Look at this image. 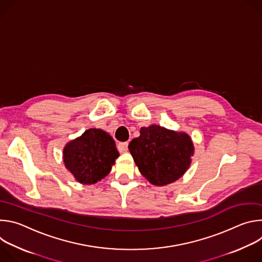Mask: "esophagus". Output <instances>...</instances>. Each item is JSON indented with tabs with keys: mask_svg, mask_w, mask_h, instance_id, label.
Instances as JSON below:
<instances>
[{
	"mask_svg": "<svg viewBox=\"0 0 262 262\" xmlns=\"http://www.w3.org/2000/svg\"><path fill=\"white\" fill-rule=\"evenodd\" d=\"M127 147H128V143H127V142L119 143V144H118V146H117L118 150H119L121 154H123V152H126V151H127Z\"/></svg>",
	"mask_w": 262,
	"mask_h": 262,
	"instance_id": "1",
	"label": "esophagus"
}]
</instances>
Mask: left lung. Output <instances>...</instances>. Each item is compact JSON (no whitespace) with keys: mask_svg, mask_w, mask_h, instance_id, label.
I'll use <instances>...</instances> for the list:
<instances>
[{"mask_svg":"<svg viewBox=\"0 0 262 262\" xmlns=\"http://www.w3.org/2000/svg\"><path fill=\"white\" fill-rule=\"evenodd\" d=\"M128 149L140 173L157 186L170 184L183 176L195 152L188 134L157 124L141 127L140 136L130 141Z\"/></svg>","mask_w":262,"mask_h":262,"instance_id":"1","label":"left lung"}]
</instances>
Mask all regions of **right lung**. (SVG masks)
I'll return each mask as SVG.
<instances>
[{
    "label": "right lung",
    "instance_id": "right-lung-1",
    "mask_svg": "<svg viewBox=\"0 0 262 262\" xmlns=\"http://www.w3.org/2000/svg\"><path fill=\"white\" fill-rule=\"evenodd\" d=\"M119 152L114 139L100 128H89L63 148L65 168L81 184H94L104 178Z\"/></svg>",
    "mask_w": 262,
    "mask_h": 262
}]
</instances>
